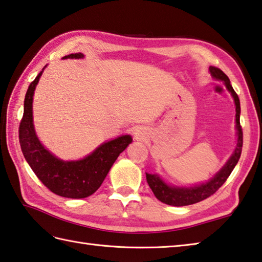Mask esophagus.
Here are the masks:
<instances>
[{
    "instance_id": "obj_1",
    "label": "esophagus",
    "mask_w": 262,
    "mask_h": 262,
    "mask_svg": "<svg viewBox=\"0 0 262 262\" xmlns=\"http://www.w3.org/2000/svg\"><path fill=\"white\" fill-rule=\"evenodd\" d=\"M135 135H136L137 138H139V139H142V138H144V136H145L144 133H142V131H140V130H136Z\"/></svg>"
}]
</instances>
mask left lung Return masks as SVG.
Instances as JSON below:
<instances>
[{"instance_id":"8db88e82","label":"left lung","mask_w":262,"mask_h":262,"mask_svg":"<svg viewBox=\"0 0 262 262\" xmlns=\"http://www.w3.org/2000/svg\"><path fill=\"white\" fill-rule=\"evenodd\" d=\"M211 76L215 78V80L221 81L226 85L227 90L233 97L235 106H236V130H237V142H236V147L233 151V154L226 162V164L221 167L219 172H216L214 177H212L209 181L203 182V184H199L190 187H179V186H171L167 185L166 182L162 179L159 174H150L146 173V179L148 185H149L150 189L154 192L156 199L163 202L167 205L173 206H185L199 203V202L208 199L211 195L218 190L221 186L225 184L234 170V167L237 164V162L241 157L242 152V146H243V131H242L241 123H239V115H241V105L238 96L236 95L233 86L230 84V81L226 74L219 70V68L210 66L209 68Z\"/></svg>"}]
</instances>
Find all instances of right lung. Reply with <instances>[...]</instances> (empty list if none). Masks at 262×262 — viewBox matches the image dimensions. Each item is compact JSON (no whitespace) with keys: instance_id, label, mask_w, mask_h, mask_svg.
Segmentation results:
<instances>
[{"instance_id":"obj_1","label":"right lung","mask_w":262,"mask_h":262,"mask_svg":"<svg viewBox=\"0 0 262 262\" xmlns=\"http://www.w3.org/2000/svg\"><path fill=\"white\" fill-rule=\"evenodd\" d=\"M68 58L81 59L84 54L72 53L62 59ZM44 68L28 86L25 96L24 115L19 125L23 154L34 173L54 194L67 199H85L101 186L118 155L132 142V137L125 135L103 142L91 154L77 161H63L54 156L39 141L33 123L34 91Z\"/></svg>"}]
</instances>
